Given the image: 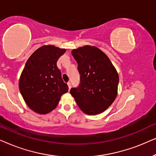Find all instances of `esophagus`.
I'll list each match as a JSON object with an SVG mask.
<instances>
[{
	"label": "esophagus",
	"mask_w": 156,
	"mask_h": 156,
	"mask_svg": "<svg viewBox=\"0 0 156 156\" xmlns=\"http://www.w3.org/2000/svg\"><path fill=\"white\" fill-rule=\"evenodd\" d=\"M68 88H69V90L71 88V83H70V82H68Z\"/></svg>",
	"instance_id": "esophagus-1"
}]
</instances>
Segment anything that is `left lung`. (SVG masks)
<instances>
[{"label": "left lung", "mask_w": 156, "mask_h": 156, "mask_svg": "<svg viewBox=\"0 0 156 156\" xmlns=\"http://www.w3.org/2000/svg\"><path fill=\"white\" fill-rule=\"evenodd\" d=\"M78 63L80 84L70 89L78 107L88 115L105 111L117 95L119 77L108 57L96 47L85 45L73 50Z\"/></svg>", "instance_id": "8db88e82"}]
</instances>
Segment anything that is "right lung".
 <instances>
[{"label":"right lung","mask_w":156,"mask_h":156,"mask_svg":"<svg viewBox=\"0 0 156 156\" xmlns=\"http://www.w3.org/2000/svg\"><path fill=\"white\" fill-rule=\"evenodd\" d=\"M66 52L53 45L39 48L27 61L19 80L20 93L33 111L46 114L58 104L68 86L62 79L57 61Z\"/></svg>","instance_id":"right-lung-1"}]
</instances>
